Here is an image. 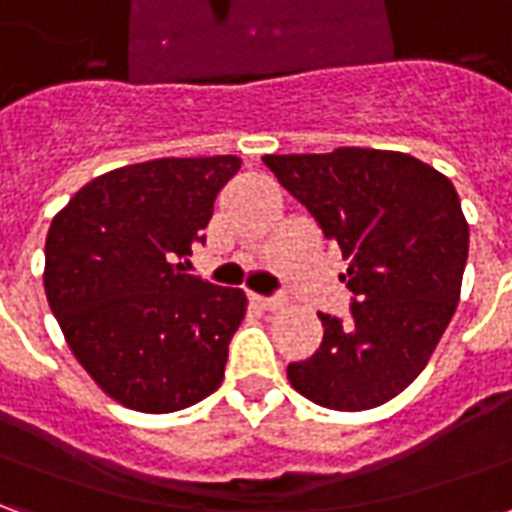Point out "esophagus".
<instances>
[{
	"instance_id": "1",
	"label": "esophagus",
	"mask_w": 512,
	"mask_h": 512,
	"mask_svg": "<svg viewBox=\"0 0 512 512\" xmlns=\"http://www.w3.org/2000/svg\"><path fill=\"white\" fill-rule=\"evenodd\" d=\"M249 301H252V304H255V307H260V310H279V307H282V304H285V301L279 299V296H257V293H252V296H249Z\"/></svg>"
}]
</instances>
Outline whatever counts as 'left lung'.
Listing matches in <instances>:
<instances>
[{"instance_id":"left-lung-1","label":"left lung","mask_w":512,"mask_h":512,"mask_svg":"<svg viewBox=\"0 0 512 512\" xmlns=\"http://www.w3.org/2000/svg\"><path fill=\"white\" fill-rule=\"evenodd\" d=\"M340 246L354 293L345 318L318 312L321 348L288 365L293 389L337 411L376 408L428 365L461 296L469 224L458 191L406 153L337 147L263 156Z\"/></svg>"}]
</instances>
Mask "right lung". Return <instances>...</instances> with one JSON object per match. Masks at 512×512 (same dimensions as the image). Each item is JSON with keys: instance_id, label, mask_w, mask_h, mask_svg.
<instances>
[{"instance_id": "add662e5", "label": "right lung", "mask_w": 512, "mask_h": 512, "mask_svg": "<svg viewBox=\"0 0 512 512\" xmlns=\"http://www.w3.org/2000/svg\"><path fill=\"white\" fill-rule=\"evenodd\" d=\"M235 156L156 158L76 191L49 227L46 296L106 395L169 414L219 389L246 296L186 274Z\"/></svg>"}]
</instances>
